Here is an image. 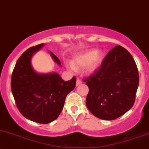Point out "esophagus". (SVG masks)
Segmentation results:
<instances>
[{"instance_id": "esophagus-1", "label": "esophagus", "mask_w": 149, "mask_h": 149, "mask_svg": "<svg viewBox=\"0 0 149 149\" xmlns=\"http://www.w3.org/2000/svg\"><path fill=\"white\" fill-rule=\"evenodd\" d=\"M82 84V81L80 80L79 79H77V82H76V86H78L79 85H81Z\"/></svg>"}]
</instances>
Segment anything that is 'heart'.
Returning <instances> with one entry per match:
<instances>
[{"instance_id": "1", "label": "heart", "mask_w": 149, "mask_h": 149, "mask_svg": "<svg viewBox=\"0 0 149 149\" xmlns=\"http://www.w3.org/2000/svg\"><path fill=\"white\" fill-rule=\"evenodd\" d=\"M103 59V53L100 50L92 49L76 55L73 62L67 63V67L73 71L77 68L85 67L87 74H93L100 68Z\"/></svg>"}]
</instances>
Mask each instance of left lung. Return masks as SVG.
<instances>
[{
    "instance_id": "left-lung-1",
    "label": "left lung",
    "mask_w": 149,
    "mask_h": 149,
    "mask_svg": "<svg viewBox=\"0 0 149 149\" xmlns=\"http://www.w3.org/2000/svg\"><path fill=\"white\" fill-rule=\"evenodd\" d=\"M84 82L89 87L87 108L98 118L111 120L133 105L139 75L132 55L118 45L108 52L100 68Z\"/></svg>"
}]
</instances>
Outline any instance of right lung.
Listing matches in <instances>:
<instances>
[{
    "label": "right lung",
    "mask_w": 149,
    "mask_h": 149,
    "mask_svg": "<svg viewBox=\"0 0 149 149\" xmlns=\"http://www.w3.org/2000/svg\"><path fill=\"white\" fill-rule=\"evenodd\" d=\"M44 46L40 44L31 47L20 56L12 73L11 91L16 106L26 118L47 124L59 116L66 97L74 90L76 78L64 81L56 72H36L32 67L31 58ZM49 53L61 66L59 59L52 52Z\"/></svg>",
    "instance_id": "1"
}]
</instances>
